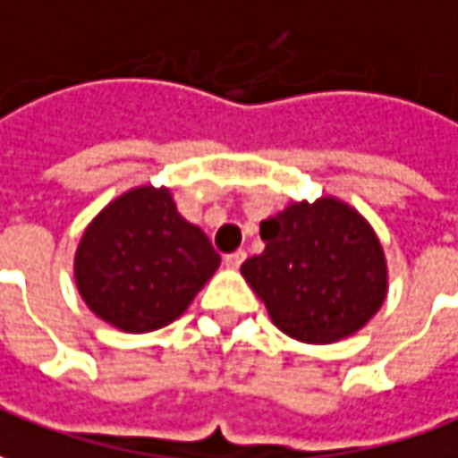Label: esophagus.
Returning a JSON list of instances; mask_svg holds the SVG:
<instances>
[{"label":"esophagus","mask_w":458,"mask_h":458,"mask_svg":"<svg viewBox=\"0 0 458 458\" xmlns=\"http://www.w3.org/2000/svg\"><path fill=\"white\" fill-rule=\"evenodd\" d=\"M244 259H247V251H242V249H239V251L226 254V257H224V264H226L229 269H239V267L244 264Z\"/></svg>","instance_id":"esophagus-1"}]
</instances>
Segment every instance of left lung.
<instances>
[{"label": "left lung", "instance_id": "8db88e82", "mask_svg": "<svg viewBox=\"0 0 458 458\" xmlns=\"http://www.w3.org/2000/svg\"><path fill=\"white\" fill-rule=\"evenodd\" d=\"M267 249L242 274L274 324L309 344L359 331L386 296V261L377 234L336 199L292 204L261 222Z\"/></svg>", "mask_w": 458, "mask_h": 458}]
</instances>
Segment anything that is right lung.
<instances>
[{
	"label": "right lung",
	"instance_id": "1",
	"mask_svg": "<svg viewBox=\"0 0 458 458\" xmlns=\"http://www.w3.org/2000/svg\"><path fill=\"white\" fill-rule=\"evenodd\" d=\"M219 267L209 236L179 216L166 189L139 187L89 224L74 259L79 294L116 329L174 321Z\"/></svg>",
	"mask_w": 458,
	"mask_h": 458
}]
</instances>
